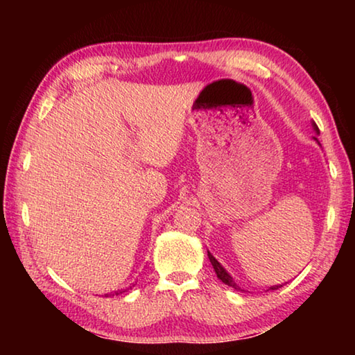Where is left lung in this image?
Instances as JSON below:
<instances>
[{
    "label": "left lung",
    "mask_w": 355,
    "mask_h": 355,
    "mask_svg": "<svg viewBox=\"0 0 355 355\" xmlns=\"http://www.w3.org/2000/svg\"><path fill=\"white\" fill-rule=\"evenodd\" d=\"M311 127H313V130H315V133H316V135H320V130H318V127H316V123H315V122H311ZM315 141H318L316 137H315ZM208 258H209V261H211L213 268H214V272H216V275H218V279H219V280L224 282L225 285L232 286L233 290H236V291H244V290H241V288H239V286L236 285V282L233 280L232 275L225 271V268L222 266V264H220L218 260H216V258L211 255V252H209V250H208ZM279 288H282V285H274V286L269 288V290H279Z\"/></svg>",
    "instance_id": "obj_1"
}]
</instances>
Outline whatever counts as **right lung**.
<instances>
[{"label":"right lung","instance_id":"obj_1","mask_svg":"<svg viewBox=\"0 0 355 355\" xmlns=\"http://www.w3.org/2000/svg\"><path fill=\"white\" fill-rule=\"evenodd\" d=\"M133 286H135V285H133ZM130 288H131V286H130ZM122 293H125V291H117L116 296H119V294H122ZM112 296H114V294H112Z\"/></svg>","mask_w":355,"mask_h":355}]
</instances>
